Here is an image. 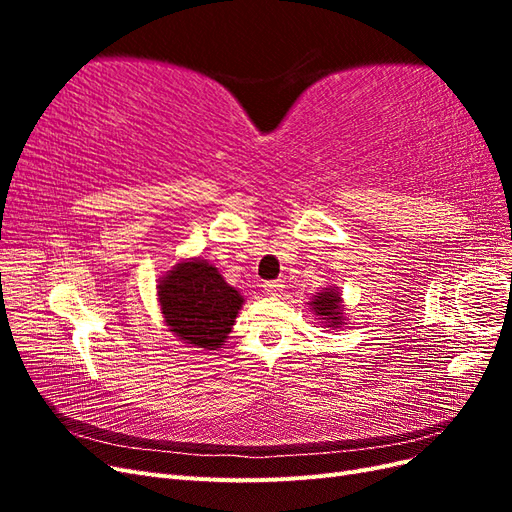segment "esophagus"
I'll return each mask as SVG.
<instances>
[{"label": "esophagus", "mask_w": 512, "mask_h": 512, "mask_svg": "<svg viewBox=\"0 0 512 512\" xmlns=\"http://www.w3.org/2000/svg\"><path fill=\"white\" fill-rule=\"evenodd\" d=\"M262 288H265L269 297H280V294L284 292V282L282 280H271V282L262 284Z\"/></svg>", "instance_id": "34e87169"}]
</instances>
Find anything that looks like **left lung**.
Returning a JSON list of instances; mask_svg holds the SVG:
<instances>
[{"label":"left lung","mask_w":512,"mask_h":512,"mask_svg":"<svg viewBox=\"0 0 512 512\" xmlns=\"http://www.w3.org/2000/svg\"><path fill=\"white\" fill-rule=\"evenodd\" d=\"M339 292L331 290V292H322L312 301V309L316 314L327 318L331 324H339L342 316H339Z\"/></svg>","instance_id":"8db88e82"}]
</instances>
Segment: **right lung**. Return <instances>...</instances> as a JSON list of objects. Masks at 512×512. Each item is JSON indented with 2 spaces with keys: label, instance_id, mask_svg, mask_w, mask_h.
I'll use <instances>...</instances> for the list:
<instances>
[{
  "label": "right lung",
  "instance_id": "obj_1",
  "mask_svg": "<svg viewBox=\"0 0 512 512\" xmlns=\"http://www.w3.org/2000/svg\"><path fill=\"white\" fill-rule=\"evenodd\" d=\"M158 297L170 331L209 350L222 346L243 305L241 294L207 260L177 265L162 280Z\"/></svg>",
  "mask_w": 512,
  "mask_h": 512
}]
</instances>
